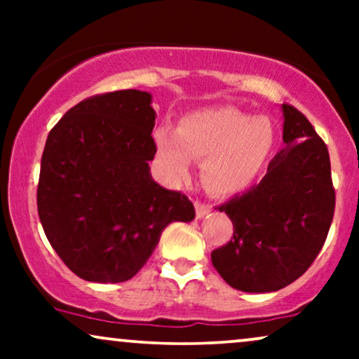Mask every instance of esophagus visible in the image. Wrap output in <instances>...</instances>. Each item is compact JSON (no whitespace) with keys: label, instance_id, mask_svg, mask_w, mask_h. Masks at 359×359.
Returning <instances> with one entry per match:
<instances>
[{"label":"esophagus","instance_id":"34e87169","mask_svg":"<svg viewBox=\"0 0 359 359\" xmlns=\"http://www.w3.org/2000/svg\"><path fill=\"white\" fill-rule=\"evenodd\" d=\"M209 212H211V205L196 203V216L199 217V219H203V217L208 216Z\"/></svg>","mask_w":359,"mask_h":359}]
</instances>
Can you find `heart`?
I'll return each instance as SVG.
<instances>
[{
  "label": "heart",
  "instance_id": "heart-1",
  "mask_svg": "<svg viewBox=\"0 0 359 359\" xmlns=\"http://www.w3.org/2000/svg\"><path fill=\"white\" fill-rule=\"evenodd\" d=\"M273 142L269 118H251L234 108L196 111L180 119L177 135L165 128L155 133L160 162L172 180L182 182L192 158H204L205 187L219 196L245 191L269 160Z\"/></svg>",
  "mask_w": 359,
  "mask_h": 359
}]
</instances>
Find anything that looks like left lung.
I'll list each match as a JSON object with an SVG mask.
<instances>
[{"mask_svg": "<svg viewBox=\"0 0 359 359\" xmlns=\"http://www.w3.org/2000/svg\"><path fill=\"white\" fill-rule=\"evenodd\" d=\"M283 147L259 184L219 205L233 221L231 241L214 250V269L228 285L265 294L290 285L312 265L334 216L325 143L294 106H280Z\"/></svg>", "mask_w": 359, "mask_h": 359, "instance_id": "obj_1", "label": "left lung"}]
</instances>
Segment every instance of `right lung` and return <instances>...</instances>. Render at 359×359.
<instances>
[{
    "label": "right lung",
    "instance_id": "right-lung-1",
    "mask_svg": "<svg viewBox=\"0 0 359 359\" xmlns=\"http://www.w3.org/2000/svg\"><path fill=\"white\" fill-rule=\"evenodd\" d=\"M151 94L126 89L81 101L52 128L36 191L45 236L77 277L126 282L170 222H191L194 205L156 184Z\"/></svg>",
    "mask_w": 359,
    "mask_h": 359
}]
</instances>
